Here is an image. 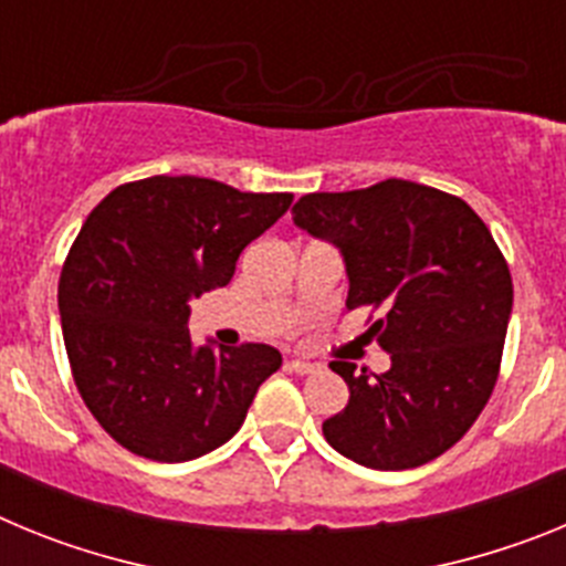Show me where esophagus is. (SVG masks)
Wrapping results in <instances>:
<instances>
[{
	"instance_id": "1",
	"label": "esophagus",
	"mask_w": 566,
	"mask_h": 566,
	"mask_svg": "<svg viewBox=\"0 0 566 566\" xmlns=\"http://www.w3.org/2000/svg\"><path fill=\"white\" fill-rule=\"evenodd\" d=\"M319 365L317 363H308V359H289L286 363V371H292V374H300V377H306V374H314L317 371Z\"/></svg>"
}]
</instances>
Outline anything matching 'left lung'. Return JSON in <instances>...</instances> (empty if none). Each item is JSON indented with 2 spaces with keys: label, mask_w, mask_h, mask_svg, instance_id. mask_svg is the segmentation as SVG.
<instances>
[{
  "label": "left lung",
  "mask_w": 566,
  "mask_h": 566,
  "mask_svg": "<svg viewBox=\"0 0 566 566\" xmlns=\"http://www.w3.org/2000/svg\"><path fill=\"white\" fill-rule=\"evenodd\" d=\"M292 214L343 252L345 306L382 308L371 334L391 354L385 374L334 359L352 397L323 437L374 470L442 457L484 411L502 368L513 280L490 229L457 195L402 178L303 195Z\"/></svg>",
  "instance_id": "1"
}]
</instances>
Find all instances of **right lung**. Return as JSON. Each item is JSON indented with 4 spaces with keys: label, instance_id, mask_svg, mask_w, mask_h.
<instances>
[{
    "label": "right lung",
    "instance_id": "add662e5",
    "mask_svg": "<svg viewBox=\"0 0 566 566\" xmlns=\"http://www.w3.org/2000/svg\"><path fill=\"white\" fill-rule=\"evenodd\" d=\"M292 201L153 175L87 214L59 277L64 348L84 405L129 453L189 462L238 433L283 357L263 343L195 348L189 297L227 286L240 252Z\"/></svg>",
    "mask_w": 566,
    "mask_h": 566
}]
</instances>
